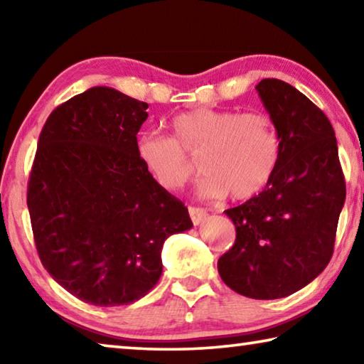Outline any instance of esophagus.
Wrapping results in <instances>:
<instances>
[{"label": "esophagus", "instance_id": "1", "mask_svg": "<svg viewBox=\"0 0 364 364\" xmlns=\"http://www.w3.org/2000/svg\"><path fill=\"white\" fill-rule=\"evenodd\" d=\"M189 217L193 220V223L197 226L207 218V210L200 207H189Z\"/></svg>", "mask_w": 364, "mask_h": 364}]
</instances>
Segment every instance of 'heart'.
Listing matches in <instances>:
<instances>
[{"label":"heart","instance_id":"obj_1","mask_svg":"<svg viewBox=\"0 0 364 364\" xmlns=\"http://www.w3.org/2000/svg\"><path fill=\"white\" fill-rule=\"evenodd\" d=\"M170 128L171 138L143 133L136 144L141 164L167 191L183 188L196 175L191 156L199 154L204 197L230 193L234 199H249L267 186L278 165L279 133L264 112L200 107L176 115Z\"/></svg>","mask_w":364,"mask_h":364}]
</instances>
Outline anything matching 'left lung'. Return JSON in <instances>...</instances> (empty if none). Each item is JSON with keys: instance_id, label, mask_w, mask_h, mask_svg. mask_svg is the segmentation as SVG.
<instances>
[{"instance_id": "1", "label": "left lung", "mask_w": 364, "mask_h": 364, "mask_svg": "<svg viewBox=\"0 0 364 364\" xmlns=\"http://www.w3.org/2000/svg\"><path fill=\"white\" fill-rule=\"evenodd\" d=\"M255 90L278 128L279 160L260 194L226 210L236 241L220 257L218 273L234 292L273 300L300 291L328 267L345 180L323 110L278 78Z\"/></svg>"}]
</instances>
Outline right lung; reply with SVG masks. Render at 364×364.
<instances>
[{
	"label": "right lung",
	"mask_w": 364,
	"mask_h": 364,
	"mask_svg": "<svg viewBox=\"0 0 364 364\" xmlns=\"http://www.w3.org/2000/svg\"><path fill=\"white\" fill-rule=\"evenodd\" d=\"M147 107L95 86L54 109L40 133L27 189L36 250L85 304L144 297L162 274L165 239L193 228L188 208L138 157Z\"/></svg>",
	"instance_id": "obj_1"
}]
</instances>
